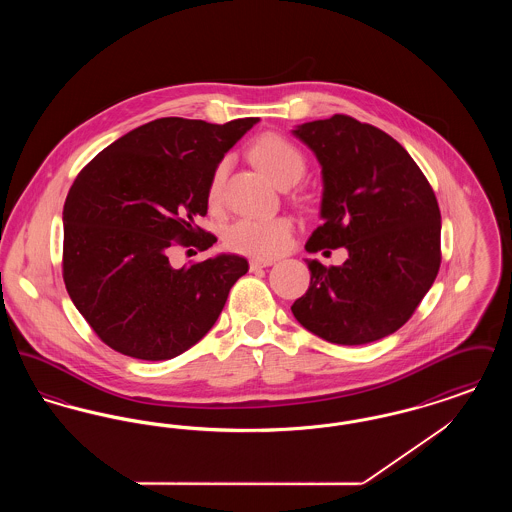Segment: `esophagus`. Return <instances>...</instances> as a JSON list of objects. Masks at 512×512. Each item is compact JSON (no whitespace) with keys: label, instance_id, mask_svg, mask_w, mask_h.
Returning a JSON list of instances; mask_svg holds the SVG:
<instances>
[{"label":"esophagus","instance_id":"1","mask_svg":"<svg viewBox=\"0 0 512 512\" xmlns=\"http://www.w3.org/2000/svg\"><path fill=\"white\" fill-rule=\"evenodd\" d=\"M272 265V261L270 259H251L249 261V268L251 270H259V268H267Z\"/></svg>","mask_w":512,"mask_h":512}]
</instances>
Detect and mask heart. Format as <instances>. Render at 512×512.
Wrapping results in <instances>:
<instances>
[{
    "label": "heart",
    "instance_id": "b5f03b06",
    "mask_svg": "<svg viewBox=\"0 0 512 512\" xmlns=\"http://www.w3.org/2000/svg\"><path fill=\"white\" fill-rule=\"evenodd\" d=\"M251 159L278 188H290L305 174V157L290 140L278 134H265L251 147ZM224 167L213 174L209 184V203L217 205L222 190ZM292 220L286 217L274 219H238L226 228L224 242L238 253L270 259L284 253L292 240Z\"/></svg>",
    "mask_w": 512,
    "mask_h": 512
}]
</instances>
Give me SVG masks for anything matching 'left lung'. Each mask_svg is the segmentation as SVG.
<instances>
[{"instance_id": "1", "label": "left lung", "mask_w": 512, "mask_h": 512, "mask_svg": "<svg viewBox=\"0 0 512 512\" xmlns=\"http://www.w3.org/2000/svg\"><path fill=\"white\" fill-rule=\"evenodd\" d=\"M322 169V224L305 249H347L341 267L307 259L311 284L293 317L318 338L365 345L399 330L438 276L441 215L405 147L376 126L334 115L292 130Z\"/></svg>"}]
</instances>
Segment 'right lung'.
Segmentation results:
<instances>
[{
	"mask_svg": "<svg viewBox=\"0 0 512 512\" xmlns=\"http://www.w3.org/2000/svg\"><path fill=\"white\" fill-rule=\"evenodd\" d=\"M259 119L147 122L98 153L63 207V278L74 307L122 355L167 361L217 322L247 261L219 253L174 268V242L209 249V184L224 153Z\"/></svg>",
	"mask_w": 512,
	"mask_h": 512,
	"instance_id": "add662e5",
	"label": "right lung"
}]
</instances>
